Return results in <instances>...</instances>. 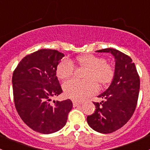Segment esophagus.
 I'll return each instance as SVG.
<instances>
[{
    "instance_id": "obj_1",
    "label": "esophagus",
    "mask_w": 150,
    "mask_h": 150,
    "mask_svg": "<svg viewBox=\"0 0 150 150\" xmlns=\"http://www.w3.org/2000/svg\"><path fill=\"white\" fill-rule=\"evenodd\" d=\"M72 103H73L74 107H77V106H79L81 104V102H77V101H72Z\"/></svg>"
}]
</instances>
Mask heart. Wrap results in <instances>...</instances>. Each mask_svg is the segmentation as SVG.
Segmentation results:
<instances>
[{"instance_id":"b5f03b06","label":"heart","mask_w":150,"mask_h":150,"mask_svg":"<svg viewBox=\"0 0 150 150\" xmlns=\"http://www.w3.org/2000/svg\"><path fill=\"white\" fill-rule=\"evenodd\" d=\"M77 64L86 69L84 81L72 79L63 84L64 94L75 101H82L93 95L98 91V84L101 86L110 83L113 79L115 71L110 63L102 57L92 54H83L76 58ZM75 66L71 61L63 59L57 67V76L65 80L72 76Z\"/></svg>"}]
</instances>
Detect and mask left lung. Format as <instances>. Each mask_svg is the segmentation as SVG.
<instances>
[{"mask_svg": "<svg viewBox=\"0 0 150 150\" xmlns=\"http://www.w3.org/2000/svg\"><path fill=\"white\" fill-rule=\"evenodd\" d=\"M96 52L110 53L115 57V67L112 81L108 88L98 96L101 102H93L94 113L87 117L89 126L102 134H110L123 126L137 107L140 79L135 64L126 54L114 48Z\"/></svg>", "mask_w": 150, "mask_h": 150, "instance_id": "obj_1", "label": "left lung"}]
</instances>
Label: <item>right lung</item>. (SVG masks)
Segmentation results:
<instances>
[{"label":"right lung","mask_w":150,"mask_h":150,"mask_svg":"<svg viewBox=\"0 0 150 150\" xmlns=\"http://www.w3.org/2000/svg\"><path fill=\"white\" fill-rule=\"evenodd\" d=\"M64 54L57 50L40 49L24 57L12 76L16 110L24 122L37 132L49 134L65 125L72 108L70 99L51 98L62 92L57 67Z\"/></svg>","instance_id":"obj_1"}]
</instances>
